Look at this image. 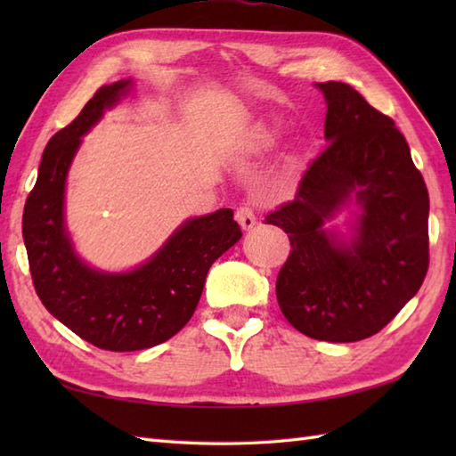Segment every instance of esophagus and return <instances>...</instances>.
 <instances>
[{
    "label": "esophagus",
    "mask_w": 456,
    "mask_h": 456,
    "mask_svg": "<svg viewBox=\"0 0 456 456\" xmlns=\"http://www.w3.org/2000/svg\"><path fill=\"white\" fill-rule=\"evenodd\" d=\"M235 219L240 227L245 231L247 229H253L256 225V216H255V209L250 206H239L235 211Z\"/></svg>",
    "instance_id": "obj_1"
}]
</instances>
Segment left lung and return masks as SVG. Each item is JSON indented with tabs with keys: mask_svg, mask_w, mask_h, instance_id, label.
Here are the masks:
<instances>
[{
	"mask_svg": "<svg viewBox=\"0 0 456 456\" xmlns=\"http://www.w3.org/2000/svg\"><path fill=\"white\" fill-rule=\"evenodd\" d=\"M327 102V147L309 162L294 200L265 217L288 233L276 278L284 317L317 341L372 337L418 294L429 268V193L394 119L343 82L317 84ZM351 192L363 211L338 244L324 221Z\"/></svg>",
	"mask_w": 456,
	"mask_h": 456,
	"instance_id": "left-lung-1",
	"label": "left lung"
}]
</instances>
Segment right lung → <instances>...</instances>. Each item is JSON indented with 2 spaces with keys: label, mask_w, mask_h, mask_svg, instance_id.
Returning <instances> with one entry per match:
<instances>
[{
  "label": "right lung",
  "mask_w": 456,
  "mask_h": 456,
  "mask_svg": "<svg viewBox=\"0 0 456 456\" xmlns=\"http://www.w3.org/2000/svg\"><path fill=\"white\" fill-rule=\"evenodd\" d=\"M129 80L102 88L70 125L53 134L23 209V240L35 292L43 305L84 341L103 351H141L168 341L196 312L209 266L240 239L233 211L191 219L147 265L102 274L72 253L62 219L64 180L80 137Z\"/></svg>",
  "instance_id": "1"
}]
</instances>
